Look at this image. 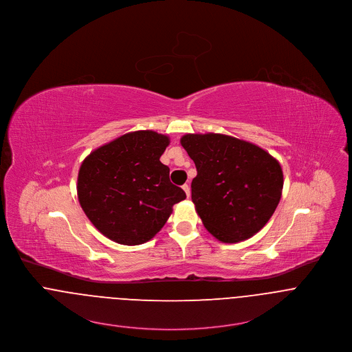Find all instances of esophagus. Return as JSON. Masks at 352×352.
Returning <instances> with one entry per match:
<instances>
[{
  "label": "esophagus",
  "mask_w": 352,
  "mask_h": 352,
  "mask_svg": "<svg viewBox=\"0 0 352 352\" xmlns=\"http://www.w3.org/2000/svg\"><path fill=\"white\" fill-rule=\"evenodd\" d=\"M183 190H184V192H186V195L190 197V195H191V190H190V186H188L187 183L183 186Z\"/></svg>",
  "instance_id": "34e87169"
}]
</instances>
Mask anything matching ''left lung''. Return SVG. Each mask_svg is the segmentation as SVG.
I'll return each mask as SVG.
<instances>
[{"mask_svg":"<svg viewBox=\"0 0 352 352\" xmlns=\"http://www.w3.org/2000/svg\"><path fill=\"white\" fill-rule=\"evenodd\" d=\"M180 142L197 170L191 184L196 212L218 241L249 239L267 223L284 186L278 161L226 134H186Z\"/></svg>","mask_w":352,"mask_h":352,"instance_id":"1","label":"left lung"}]
</instances>
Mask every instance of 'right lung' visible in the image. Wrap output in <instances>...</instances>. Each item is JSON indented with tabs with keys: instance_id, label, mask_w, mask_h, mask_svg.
<instances>
[{
	"instance_id": "add662e5",
	"label": "right lung",
	"mask_w": 352,
	"mask_h": 352,
	"mask_svg": "<svg viewBox=\"0 0 352 352\" xmlns=\"http://www.w3.org/2000/svg\"><path fill=\"white\" fill-rule=\"evenodd\" d=\"M169 138L153 130L126 133L91 152L80 165L78 199L90 222L109 239L141 245L166 223L186 192L160 161Z\"/></svg>"
}]
</instances>
